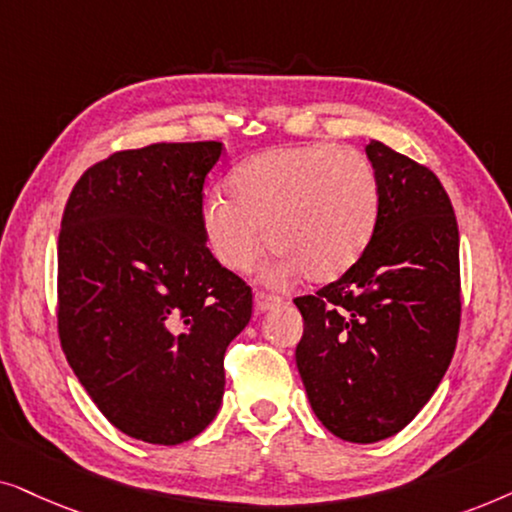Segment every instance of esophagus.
Segmentation results:
<instances>
[{"label": "esophagus", "instance_id": "34e87169", "mask_svg": "<svg viewBox=\"0 0 512 512\" xmlns=\"http://www.w3.org/2000/svg\"><path fill=\"white\" fill-rule=\"evenodd\" d=\"M281 304H283V297L274 295V292H264V290L255 292V309L257 311L276 309V306H281Z\"/></svg>", "mask_w": 512, "mask_h": 512}]
</instances>
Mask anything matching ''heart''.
<instances>
[{"instance_id":"b5f03b06","label":"heart","mask_w":512,"mask_h":512,"mask_svg":"<svg viewBox=\"0 0 512 512\" xmlns=\"http://www.w3.org/2000/svg\"><path fill=\"white\" fill-rule=\"evenodd\" d=\"M229 193L206 196L203 231L217 260L238 274L255 267L269 236L283 271L335 281L360 260L377 227V173L365 154L335 142L252 156L231 173Z\"/></svg>"}]
</instances>
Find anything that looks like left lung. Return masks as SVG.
<instances>
[{
	"label": "left lung",
	"mask_w": 512,
	"mask_h": 512,
	"mask_svg": "<svg viewBox=\"0 0 512 512\" xmlns=\"http://www.w3.org/2000/svg\"><path fill=\"white\" fill-rule=\"evenodd\" d=\"M377 227L360 260L297 297L295 358L311 410L337 438L370 445L417 417L452 363L461 323L459 227L431 168L367 145Z\"/></svg>",
	"instance_id": "1"
}]
</instances>
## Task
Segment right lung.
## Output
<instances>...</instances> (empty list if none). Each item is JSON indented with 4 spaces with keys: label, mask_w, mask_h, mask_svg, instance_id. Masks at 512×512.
Wrapping results in <instances>:
<instances>
[{
    "label": "right lung",
    "mask_w": 512,
    "mask_h": 512,
    "mask_svg": "<svg viewBox=\"0 0 512 512\" xmlns=\"http://www.w3.org/2000/svg\"><path fill=\"white\" fill-rule=\"evenodd\" d=\"M222 142H156L84 170L58 236V337L112 426L180 445L220 410L224 351L250 285L206 245L203 187Z\"/></svg>",
    "instance_id": "obj_1"
}]
</instances>
